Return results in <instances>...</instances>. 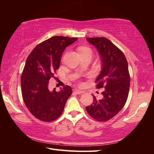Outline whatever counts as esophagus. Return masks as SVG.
I'll list each match as a JSON object with an SVG mask.
<instances>
[{"label":"esophagus","instance_id":"obj_1","mask_svg":"<svg viewBox=\"0 0 154 154\" xmlns=\"http://www.w3.org/2000/svg\"><path fill=\"white\" fill-rule=\"evenodd\" d=\"M73 91H74V93H75L77 94H83L84 93L83 91L79 90V89H73Z\"/></svg>","mask_w":154,"mask_h":154}]
</instances>
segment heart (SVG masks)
Wrapping results in <instances>:
<instances>
[{"label": "heart", "mask_w": 154, "mask_h": 154, "mask_svg": "<svg viewBox=\"0 0 154 154\" xmlns=\"http://www.w3.org/2000/svg\"><path fill=\"white\" fill-rule=\"evenodd\" d=\"M88 51H91V50L87 48H81L80 50V53H83V52H88Z\"/></svg>", "instance_id": "heart-1"}]
</instances>
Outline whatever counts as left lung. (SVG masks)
Wrapping results in <instances>:
<instances>
[{
    "label": "left lung",
    "mask_w": 154,
    "mask_h": 154,
    "mask_svg": "<svg viewBox=\"0 0 154 154\" xmlns=\"http://www.w3.org/2000/svg\"><path fill=\"white\" fill-rule=\"evenodd\" d=\"M87 40L99 51L102 70L96 79L97 88H104L103 98L93 103L86 110L93 119L105 122L119 113L128 96L130 77L125 55L106 38H87Z\"/></svg>",
    "instance_id": "obj_1"
}]
</instances>
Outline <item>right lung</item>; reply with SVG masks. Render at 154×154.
<instances>
[{
    "mask_svg": "<svg viewBox=\"0 0 154 154\" xmlns=\"http://www.w3.org/2000/svg\"><path fill=\"white\" fill-rule=\"evenodd\" d=\"M77 38L54 36L38 45L28 57L21 76L22 98L32 115L44 122H51L63 112L72 94L69 86L57 92L50 91L49 81L55 78L61 55Z\"/></svg>",
    "mask_w": 154,
    "mask_h": 154,
    "instance_id": "add662e5",
    "label": "right lung"
}]
</instances>
